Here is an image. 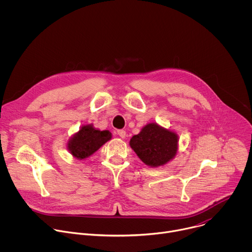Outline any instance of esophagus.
<instances>
[{
	"label": "esophagus",
	"instance_id": "obj_1",
	"mask_svg": "<svg viewBox=\"0 0 252 252\" xmlns=\"http://www.w3.org/2000/svg\"><path fill=\"white\" fill-rule=\"evenodd\" d=\"M118 134H119L122 138H125V137H126V130H124V129H120V130H118Z\"/></svg>",
	"mask_w": 252,
	"mask_h": 252
}]
</instances>
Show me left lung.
<instances>
[{"instance_id":"8db88e82","label":"left lung","mask_w":252,"mask_h":252,"mask_svg":"<svg viewBox=\"0 0 252 252\" xmlns=\"http://www.w3.org/2000/svg\"><path fill=\"white\" fill-rule=\"evenodd\" d=\"M129 146L139 159L151 167L166 164L178 150V135L157 123H151L129 140Z\"/></svg>"}]
</instances>
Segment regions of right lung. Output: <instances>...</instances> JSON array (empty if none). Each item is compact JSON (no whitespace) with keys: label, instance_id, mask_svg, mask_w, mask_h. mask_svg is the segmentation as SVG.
Listing matches in <instances>:
<instances>
[{"label":"right lung","instance_id":"right-lung-1","mask_svg":"<svg viewBox=\"0 0 252 252\" xmlns=\"http://www.w3.org/2000/svg\"><path fill=\"white\" fill-rule=\"evenodd\" d=\"M110 139H112L111 131L100 130L93 125H86L68 139L66 147L71 156L82 160L94 155Z\"/></svg>","mask_w":252,"mask_h":252}]
</instances>
